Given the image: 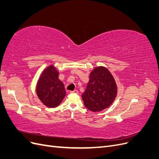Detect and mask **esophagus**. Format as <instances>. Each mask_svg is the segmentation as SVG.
<instances>
[{
	"instance_id": "34e87169",
	"label": "esophagus",
	"mask_w": 159,
	"mask_h": 159,
	"mask_svg": "<svg viewBox=\"0 0 159 159\" xmlns=\"http://www.w3.org/2000/svg\"><path fill=\"white\" fill-rule=\"evenodd\" d=\"M71 93H75V94H78L79 92H78V90H76V89H75V90H74V91H71L70 92Z\"/></svg>"
}]
</instances>
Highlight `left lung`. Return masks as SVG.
Returning a JSON list of instances; mask_svg holds the SVG:
<instances>
[{
    "label": "left lung",
    "instance_id": "left-lung-1",
    "mask_svg": "<svg viewBox=\"0 0 159 159\" xmlns=\"http://www.w3.org/2000/svg\"><path fill=\"white\" fill-rule=\"evenodd\" d=\"M117 93V84L112 74L107 68L99 66L90 73L87 88L81 97L86 108L99 112L113 103Z\"/></svg>",
    "mask_w": 159,
    "mask_h": 159
}]
</instances>
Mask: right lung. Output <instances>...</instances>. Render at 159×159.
<instances>
[{"instance_id":"add662e5","label":"right lung","mask_w":159,"mask_h":159,"mask_svg":"<svg viewBox=\"0 0 159 159\" xmlns=\"http://www.w3.org/2000/svg\"><path fill=\"white\" fill-rule=\"evenodd\" d=\"M58 75L59 71L51 65L42 71L38 81L36 94L48 107L58 106L66 96L64 85L59 80Z\"/></svg>"}]
</instances>
